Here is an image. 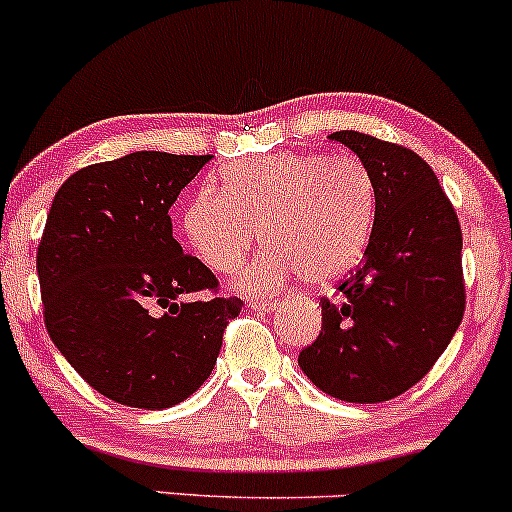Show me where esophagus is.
<instances>
[{"mask_svg":"<svg viewBox=\"0 0 512 512\" xmlns=\"http://www.w3.org/2000/svg\"><path fill=\"white\" fill-rule=\"evenodd\" d=\"M276 305H279V301H264V298H252L250 301L252 310H264V313H267V310H274Z\"/></svg>","mask_w":512,"mask_h":512,"instance_id":"34e87169","label":"esophagus"}]
</instances>
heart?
Returning <instances> with one entry per match:
<instances>
[{
  "label": "heart",
  "mask_w": 512,
  "mask_h": 512,
  "mask_svg": "<svg viewBox=\"0 0 512 512\" xmlns=\"http://www.w3.org/2000/svg\"><path fill=\"white\" fill-rule=\"evenodd\" d=\"M375 185L354 156L272 154L223 168L221 192L199 190L180 211L187 245L211 272L231 274L257 236L269 248L240 274L250 291H274L301 274L327 284L366 250Z\"/></svg>",
  "instance_id": "heart-1"
}]
</instances>
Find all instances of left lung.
Returning a JSON list of instances; mask_svg holds the SVG:
<instances>
[{
	"label": "left lung",
	"mask_w": 512,
	"mask_h": 512,
	"mask_svg": "<svg viewBox=\"0 0 512 512\" xmlns=\"http://www.w3.org/2000/svg\"><path fill=\"white\" fill-rule=\"evenodd\" d=\"M375 185L363 260L320 298L322 330L298 366L327 395L378 404L414 387L448 349L464 315L462 228L436 173L402 144L342 129Z\"/></svg>",
	"instance_id": "obj_1"
}]
</instances>
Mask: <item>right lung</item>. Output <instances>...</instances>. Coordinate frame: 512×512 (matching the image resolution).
<instances>
[{
	"instance_id": "1",
	"label": "right lung",
	"mask_w": 512,
	"mask_h": 512,
	"mask_svg": "<svg viewBox=\"0 0 512 512\" xmlns=\"http://www.w3.org/2000/svg\"><path fill=\"white\" fill-rule=\"evenodd\" d=\"M209 161L137 151L76 170L52 199L35 257L45 327L76 373L125 407L197 392L245 305L173 238L168 209Z\"/></svg>"
}]
</instances>
